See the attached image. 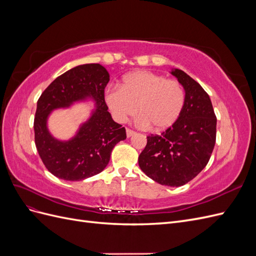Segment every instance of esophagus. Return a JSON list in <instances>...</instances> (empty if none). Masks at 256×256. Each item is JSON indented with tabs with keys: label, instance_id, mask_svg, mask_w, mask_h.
Instances as JSON below:
<instances>
[{
	"label": "esophagus",
	"instance_id": "obj_1",
	"mask_svg": "<svg viewBox=\"0 0 256 256\" xmlns=\"http://www.w3.org/2000/svg\"><path fill=\"white\" fill-rule=\"evenodd\" d=\"M126 134H127V136H128V138H130V136H132L136 132H134V130H131V129L127 128V129H126Z\"/></svg>",
	"mask_w": 256,
	"mask_h": 256
}]
</instances>
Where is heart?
Wrapping results in <instances>:
<instances>
[{
  "label": "heart",
  "instance_id": "b5f03b06",
  "mask_svg": "<svg viewBox=\"0 0 256 256\" xmlns=\"http://www.w3.org/2000/svg\"><path fill=\"white\" fill-rule=\"evenodd\" d=\"M104 98L116 120L126 122L138 110L140 125L159 131L180 118L186 92L180 81L152 72H136L127 74L120 86L108 88Z\"/></svg>",
  "mask_w": 256,
  "mask_h": 256
}]
</instances>
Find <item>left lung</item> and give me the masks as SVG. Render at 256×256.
Instances as JSON below:
<instances>
[{"label":"left lung","instance_id":"1","mask_svg":"<svg viewBox=\"0 0 256 256\" xmlns=\"http://www.w3.org/2000/svg\"><path fill=\"white\" fill-rule=\"evenodd\" d=\"M186 90L180 118L159 134L147 136L138 156L142 171L158 184L178 187L207 166L216 144V118L207 92L180 69L172 72Z\"/></svg>","mask_w":256,"mask_h":256}]
</instances>
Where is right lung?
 <instances>
[{"mask_svg":"<svg viewBox=\"0 0 256 256\" xmlns=\"http://www.w3.org/2000/svg\"><path fill=\"white\" fill-rule=\"evenodd\" d=\"M110 74L100 64L76 66L60 74L37 102L34 118L35 145L48 171L64 180H83L100 173L110 161L113 147L125 140L126 129L108 112L104 88ZM92 96L98 108L72 140H56L46 129L50 112Z\"/></svg>","mask_w":256,"mask_h":256,"instance_id":"1","label":"right lung"}]
</instances>
